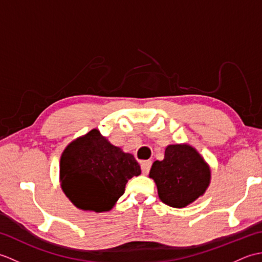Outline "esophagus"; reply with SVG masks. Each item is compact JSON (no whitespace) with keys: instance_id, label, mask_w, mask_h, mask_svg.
I'll return each instance as SVG.
<instances>
[{"instance_id":"34e87169","label":"esophagus","mask_w":262,"mask_h":262,"mask_svg":"<svg viewBox=\"0 0 262 262\" xmlns=\"http://www.w3.org/2000/svg\"><path fill=\"white\" fill-rule=\"evenodd\" d=\"M151 166H152V161H149V160L143 161V162L141 163V168H142L143 174H147L148 172H149V169H151Z\"/></svg>"}]
</instances>
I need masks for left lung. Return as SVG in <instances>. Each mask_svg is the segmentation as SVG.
<instances>
[{
  "label": "left lung",
  "instance_id": "1",
  "mask_svg": "<svg viewBox=\"0 0 262 262\" xmlns=\"http://www.w3.org/2000/svg\"><path fill=\"white\" fill-rule=\"evenodd\" d=\"M149 177L157 183L161 202L182 208L194 202L209 185L210 170L189 145H169L163 161H155Z\"/></svg>",
  "mask_w": 262,
  "mask_h": 262
}]
</instances>
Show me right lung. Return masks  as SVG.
<instances>
[{
  "label": "right lung",
  "instance_id": "obj_1",
  "mask_svg": "<svg viewBox=\"0 0 262 262\" xmlns=\"http://www.w3.org/2000/svg\"><path fill=\"white\" fill-rule=\"evenodd\" d=\"M60 182L77 208L105 211L125 192L127 181L141 174L134 155L124 153L92 129L65 148L60 158Z\"/></svg>",
  "mask_w": 262,
  "mask_h": 262
}]
</instances>
